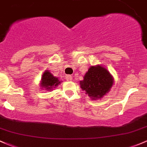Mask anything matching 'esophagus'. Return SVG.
Masks as SVG:
<instances>
[{"mask_svg":"<svg viewBox=\"0 0 147 147\" xmlns=\"http://www.w3.org/2000/svg\"><path fill=\"white\" fill-rule=\"evenodd\" d=\"M65 78L66 79H67V80H71L73 79V77H72L71 75H67Z\"/></svg>","mask_w":147,"mask_h":147,"instance_id":"obj_1","label":"esophagus"}]
</instances>
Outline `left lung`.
I'll return each mask as SVG.
<instances>
[{"label": "left lung", "instance_id": "8db88e82", "mask_svg": "<svg viewBox=\"0 0 147 147\" xmlns=\"http://www.w3.org/2000/svg\"><path fill=\"white\" fill-rule=\"evenodd\" d=\"M83 78L80 82V88L92 99L102 98L113 85L111 74L100 66L91 67Z\"/></svg>", "mask_w": 147, "mask_h": 147}]
</instances>
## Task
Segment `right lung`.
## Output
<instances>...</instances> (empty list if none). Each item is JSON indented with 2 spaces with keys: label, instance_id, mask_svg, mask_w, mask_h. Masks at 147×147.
<instances>
[{
  "label": "right lung",
  "instance_id": "obj_1",
  "mask_svg": "<svg viewBox=\"0 0 147 147\" xmlns=\"http://www.w3.org/2000/svg\"><path fill=\"white\" fill-rule=\"evenodd\" d=\"M60 83V81L58 80L57 77L53 76L52 74H50L48 71H45L42 74L41 78V86L42 88H45L46 90H52L57 87Z\"/></svg>",
  "mask_w": 147,
  "mask_h": 147
}]
</instances>
